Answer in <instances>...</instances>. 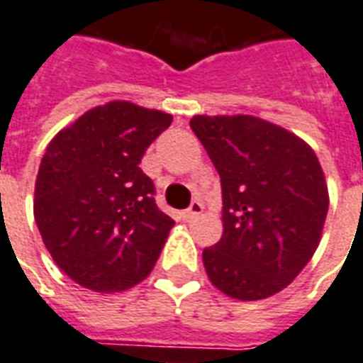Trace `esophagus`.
Returning <instances> with one entry per match:
<instances>
[{"label": "esophagus", "instance_id": "1", "mask_svg": "<svg viewBox=\"0 0 363 363\" xmlns=\"http://www.w3.org/2000/svg\"><path fill=\"white\" fill-rule=\"evenodd\" d=\"M201 212H203V204L199 203V201H193L191 206H189L187 211L182 212V218L189 222V220H193V218H197L199 214H201Z\"/></svg>", "mask_w": 363, "mask_h": 363}]
</instances>
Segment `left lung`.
Masks as SVG:
<instances>
[{
	"instance_id": "left-lung-1",
	"label": "left lung",
	"mask_w": 363,
	"mask_h": 363,
	"mask_svg": "<svg viewBox=\"0 0 363 363\" xmlns=\"http://www.w3.org/2000/svg\"><path fill=\"white\" fill-rule=\"evenodd\" d=\"M189 126L222 182V239L203 250L208 279L237 301L268 298L320 245L329 208L320 160L298 135L250 114H197Z\"/></svg>"
}]
</instances>
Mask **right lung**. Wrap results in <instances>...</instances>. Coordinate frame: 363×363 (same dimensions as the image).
I'll list each match as a JSON object with an SVG mask.
<instances>
[{
    "instance_id": "1",
    "label": "right lung",
    "mask_w": 363,
    "mask_h": 363,
    "mask_svg": "<svg viewBox=\"0 0 363 363\" xmlns=\"http://www.w3.org/2000/svg\"><path fill=\"white\" fill-rule=\"evenodd\" d=\"M170 124L172 114L111 101L49 141L34 218L51 258L82 287L126 291L159 260L174 220L155 203L140 162Z\"/></svg>"
}]
</instances>
